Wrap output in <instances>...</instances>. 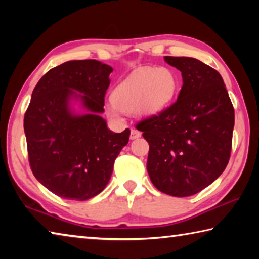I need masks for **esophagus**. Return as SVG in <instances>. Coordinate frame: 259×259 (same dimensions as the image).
Returning <instances> with one entry per match:
<instances>
[{"label": "esophagus", "instance_id": "1", "mask_svg": "<svg viewBox=\"0 0 259 259\" xmlns=\"http://www.w3.org/2000/svg\"><path fill=\"white\" fill-rule=\"evenodd\" d=\"M140 136H142V133H140V131L136 130V129H133V130H131V133H130V139L131 140L137 139V138L140 137Z\"/></svg>", "mask_w": 259, "mask_h": 259}]
</instances>
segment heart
Here are the masks:
<instances>
[{"instance_id":"heart-1","label":"heart","mask_w":259,"mask_h":259,"mask_svg":"<svg viewBox=\"0 0 259 259\" xmlns=\"http://www.w3.org/2000/svg\"><path fill=\"white\" fill-rule=\"evenodd\" d=\"M177 89L178 77L172 69L140 67L114 89L105 113L115 121L122 119L123 112H135L138 116L154 115L171 102Z\"/></svg>"}]
</instances>
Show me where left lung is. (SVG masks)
I'll list each match as a JSON object with an SVG mask.
<instances>
[{
	"label": "left lung",
	"mask_w": 259,
	"mask_h": 259,
	"mask_svg": "<svg viewBox=\"0 0 259 259\" xmlns=\"http://www.w3.org/2000/svg\"><path fill=\"white\" fill-rule=\"evenodd\" d=\"M183 87L171 106L140 122L150 144L147 172L157 190L184 198L209 186L230 160L234 108L216 69L191 57L165 56Z\"/></svg>",
	"instance_id": "obj_1"
}]
</instances>
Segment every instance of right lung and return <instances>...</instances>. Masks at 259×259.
Here are the masks:
<instances>
[{
    "label": "right lung",
    "mask_w": 259,
    "mask_h": 259,
    "mask_svg": "<svg viewBox=\"0 0 259 259\" xmlns=\"http://www.w3.org/2000/svg\"><path fill=\"white\" fill-rule=\"evenodd\" d=\"M113 68L71 60L51 68L34 88L24 130L35 178L54 194L84 201L102 192L130 130L107 128L105 94Z\"/></svg>",
    "instance_id": "add662e5"
}]
</instances>
